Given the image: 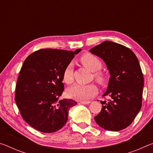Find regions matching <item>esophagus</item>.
<instances>
[{
    "label": "esophagus",
    "mask_w": 153,
    "mask_h": 153,
    "mask_svg": "<svg viewBox=\"0 0 153 153\" xmlns=\"http://www.w3.org/2000/svg\"><path fill=\"white\" fill-rule=\"evenodd\" d=\"M80 103H82L83 105H88L89 104V103H90V101H81Z\"/></svg>",
    "instance_id": "1"
}]
</instances>
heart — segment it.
Here are the masks:
<instances>
[{
	"label": "heart",
	"mask_w": 153,
	"mask_h": 153,
	"mask_svg": "<svg viewBox=\"0 0 153 153\" xmlns=\"http://www.w3.org/2000/svg\"><path fill=\"white\" fill-rule=\"evenodd\" d=\"M80 62L87 69L94 72V77L100 84H103L105 82L106 77L104 74L100 71L102 68V63L99 59L90 53H86L80 57ZM63 81L67 85L71 84L74 81L73 71L70 64L65 67L62 75ZM98 88L94 84H75L67 90V95L73 99L81 101L89 100L97 94Z\"/></svg>",
	"instance_id": "obj_1"
}]
</instances>
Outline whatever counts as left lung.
<instances>
[{"instance_id": "left-lung-1", "label": "left lung", "mask_w": 153, "mask_h": 153, "mask_svg": "<svg viewBox=\"0 0 153 153\" xmlns=\"http://www.w3.org/2000/svg\"><path fill=\"white\" fill-rule=\"evenodd\" d=\"M90 52L103 59L111 75L107 91L108 101H100L101 111L94 117L100 127L120 131L132 123L142 107L144 77L138 58L129 48L105 41Z\"/></svg>"}]
</instances>
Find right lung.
I'll return each mask as SVG.
<instances>
[{
  "instance_id": "obj_1",
  "label": "right lung",
  "mask_w": 153,
  "mask_h": 153,
  "mask_svg": "<svg viewBox=\"0 0 153 153\" xmlns=\"http://www.w3.org/2000/svg\"><path fill=\"white\" fill-rule=\"evenodd\" d=\"M80 51L40 49L24 62L15 100L23 119L41 132H55L63 128L68 120L69 108L77 104L72 99L59 98L64 91V69Z\"/></svg>"
}]
</instances>
